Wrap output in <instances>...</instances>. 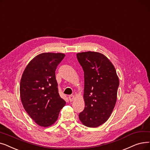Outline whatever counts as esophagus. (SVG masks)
Returning a JSON list of instances; mask_svg holds the SVG:
<instances>
[{
  "instance_id": "obj_1",
  "label": "esophagus",
  "mask_w": 150,
  "mask_h": 150,
  "mask_svg": "<svg viewBox=\"0 0 150 150\" xmlns=\"http://www.w3.org/2000/svg\"><path fill=\"white\" fill-rule=\"evenodd\" d=\"M68 98H69V101H73V100L74 99V95H70V96H69V97H68Z\"/></svg>"
}]
</instances>
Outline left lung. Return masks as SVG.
<instances>
[{"label": "left lung", "mask_w": 150, "mask_h": 150, "mask_svg": "<svg viewBox=\"0 0 150 150\" xmlns=\"http://www.w3.org/2000/svg\"><path fill=\"white\" fill-rule=\"evenodd\" d=\"M76 56L84 72L85 108L79 118L85 126L96 127L109 119L115 105L119 79L103 54L88 51Z\"/></svg>", "instance_id": "obj_1"}]
</instances>
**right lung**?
I'll return each instance as SVG.
<instances>
[{
    "label": "right lung",
    "mask_w": 150,
    "mask_h": 150,
    "mask_svg": "<svg viewBox=\"0 0 150 150\" xmlns=\"http://www.w3.org/2000/svg\"><path fill=\"white\" fill-rule=\"evenodd\" d=\"M65 56L62 53L39 54L28 64L21 77V102L27 113L41 126L53 125L65 105L55 78L57 67Z\"/></svg>",
    "instance_id": "obj_1"
}]
</instances>
